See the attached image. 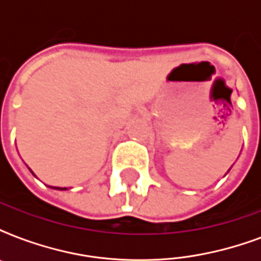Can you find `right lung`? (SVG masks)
Wrapping results in <instances>:
<instances>
[{
    "label": "right lung",
    "mask_w": 261,
    "mask_h": 261,
    "mask_svg": "<svg viewBox=\"0 0 261 261\" xmlns=\"http://www.w3.org/2000/svg\"><path fill=\"white\" fill-rule=\"evenodd\" d=\"M53 188H55V190H66V188H59V187H53Z\"/></svg>",
    "instance_id": "right-lung-1"
}]
</instances>
